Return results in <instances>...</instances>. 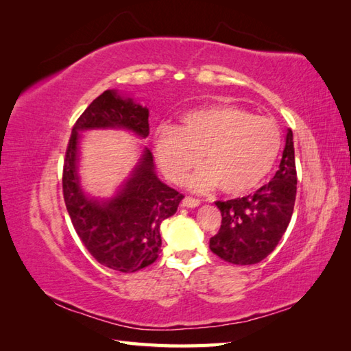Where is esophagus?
Masks as SVG:
<instances>
[{
    "mask_svg": "<svg viewBox=\"0 0 351 351\" xmlns=\"http://www.w3.org/2000/svg\"><path fill=\"white\" fill-rule=\"evenodd\" d=\"M199 205H200V202L195 197L187 196V197H184V200H182V206H185V208H196Z\"/></svg>",
    "mask_w": 351,
    "mask_h": 351,
    "instance_id": "1",
    "label": "esophagus"
}]
</instances>
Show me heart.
Here are the masks:
<instances>
[{
    "instance_id": "1",
    "label": "heart",
    "mask_w": 351,
    "mask_h": 351,
    "mask_svg": "<svg viewBox=\"0 0 351 351\" xmlns=\"http://www.w3.org/2000/svg\"><path fill=\"white\" fill-rule=\"evenodd\" d=\"M282 149V132L273 119L220 104L184 114L175 130L161 128L154 136V152L162 173L191 190L210 191L219 185L228 196L256 190L271 173Z\"/></svg>"
}]
</instances>
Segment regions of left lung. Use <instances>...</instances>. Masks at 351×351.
Segmentation results:
<instances>
[{"instance_id": "8db88e82", "label": "left lung", "mask_w": 351, "mask_h": 351, "mask_svg": "<svg viewBox=\"0 0 351 351\" xmlns=\"http://www.w3.org/2000/svg\"><path fill=\"white\" fill-rule=\"evenodd\" d=\"M297 191L293 131H287L279 170L253 195L215 202L221 213L210 249L230 264L250 265L267 258L279 244L293 215Z\"/></svg>"}]
</instances>
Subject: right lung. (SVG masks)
<instances>
[{"mask_svg":"<svg viewBox=\"0 0 351 351\" xmlns=\"http://www.w3.org/2000/svg\"><path fill=\"white\" fill-rule=\"evenodd\" d=\"M147 119L146 107L117 90H106L73 125L64 158L63 196L75 232L99 264L122 273L155 263L161 250V221L176 213L184 196L160 181L147 147L114 196H88L78 175L81 132L125 130L146 138Z\"/></svg>","mask_w":351,"mask_h":351,"instance_id":"right-lung-1","label":"right lung"}]
</instances>
